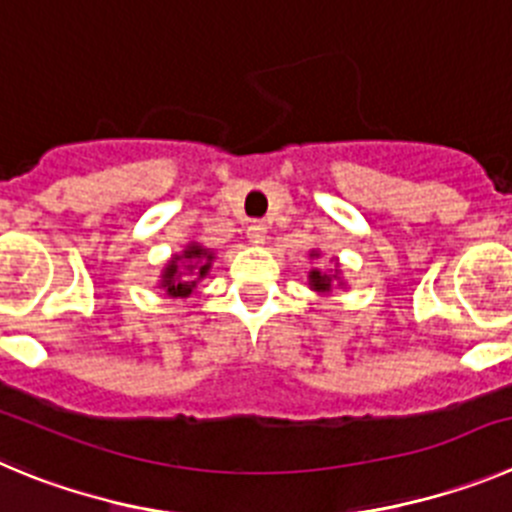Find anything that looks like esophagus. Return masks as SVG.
Returning <instances> with one entry per match:
<instances>
[{"label":"esophagus","instance_id":"obj_1","mask_svg":"<svg viewBox=\"0 0 512 512\" xmlns=\"http://www.w3.org/2000/svg\"><path fill=\"white\" fill-rule=\"evenodd\" d=\"M267 227L262 222H250L247 224V239H250L252 245H262L265 242Z\"/></svg>","mask_w":512,"mask_h":512}]
</instances>
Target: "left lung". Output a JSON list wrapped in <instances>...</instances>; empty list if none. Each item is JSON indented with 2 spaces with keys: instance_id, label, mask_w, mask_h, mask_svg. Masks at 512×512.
<instances>
[{
  "instance_id": "left-lung-1",
  "label": "left lung",
  "mask_w": 512,
  "mask_h": 512,
  "mask_svg": "<svg viewBox=\"0 0 512 512\" xmlns=\"http://www.w3.org/2000/svg\"><path fill=\"white\" fill-rule=\"evenodd\" d=\"M311 283H313V288H316V290H329L331 278L326 273H319V270H313V273H311Z\"/></svg>"
}]
</instances>
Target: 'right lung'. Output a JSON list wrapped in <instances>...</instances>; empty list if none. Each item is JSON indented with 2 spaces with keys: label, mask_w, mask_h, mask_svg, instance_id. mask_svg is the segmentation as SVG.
Listing matches in <instances>:
<instances>
[{
  "label": "right lung",
  "mask_w": 512,
  "mask_h": 512,
  "mask_svg": "<svg viewBox=\"0 0 512 512\" xmlns=\"http://www.w3.org/2000/svg\"><path fill=\"white\" fill-rule=\"evenodd\" d=\"M207 262L204 263L203 260ZM183 260H186V265L178 267V260H173L168 265V270H165L163 275V288H168L170 296H188L193 290L191 280H183V278H191V275H199V278H204L206 273H209V260L211 255L206 250H201L199 245H191L186 252H183ZM201 261L202 265L199 266L198 262ZM183 269L184 273L181 274L180 270Z\"/></svg>",
  "instance_id": "right-lung-1"
}]
</instances>
